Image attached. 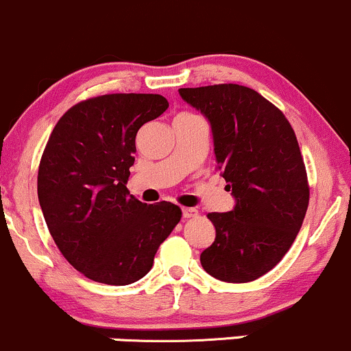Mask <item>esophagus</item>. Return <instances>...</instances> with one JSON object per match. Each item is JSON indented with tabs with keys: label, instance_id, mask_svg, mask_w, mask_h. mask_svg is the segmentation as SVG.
Masks as SVG:
<instances>
[{
	"label": "esophagus",
	"instance_id": "obj_1",
	"mask_svg": "<svg viewBox=\"0 0 351 351\" xmlns=\"http://www.w3.org/2000/svg\"><path fill=\"white\" fill-rule=\"evenodd\" d=\"M182 215L186 219H194V217H197V215H199V210H197V208H194V207H184L182 208Z\"/></svg>",
	"mask_w": 351,
	"mask_h": 351
}]
</instances>
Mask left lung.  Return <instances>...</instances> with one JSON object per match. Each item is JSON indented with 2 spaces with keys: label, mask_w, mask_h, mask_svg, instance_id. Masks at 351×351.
<instances>
[{
  "label": "left lung",
  "mask_w": 351,
  "mask_h": 351,
  "mask_svg": "<svg viewBox=\"0 0 351 351\" xmlns=\"http://www.w3.org/2000/svg\"><path fill=\"white\" fill-rule=\"evenodd\" d=\"M180 96L210 121L217 169L235 197L212 212L215 240L204 270L228 283L257 280L290 250L310 200L297 136L277 106L240 84L182 88Z\"/></svg>",
  "instance_id": "1"
}]
</instances>
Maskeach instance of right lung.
<instances>
[{
  "mask_svg": "<svg viewBox=\"0 0 351 351\" xmlns=\"http://www.w3.org/2000/svg\"><path fill=\"white\" fill-rule=\"evenodd\" d=\"M167 108L160 94H104L74 104L51 132L38 171L39 206L62 257L90 280L143 278L182 217L176 204L147 206L125 187L137 131Z\"/></svg>",
  "mask_w": 351,
  "mask_h": 351,
  "instance_id": "right-lung-1",
  "label": "right lung"
}]
</instances>
